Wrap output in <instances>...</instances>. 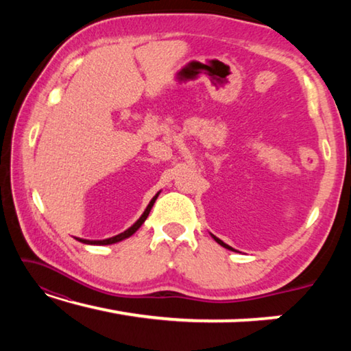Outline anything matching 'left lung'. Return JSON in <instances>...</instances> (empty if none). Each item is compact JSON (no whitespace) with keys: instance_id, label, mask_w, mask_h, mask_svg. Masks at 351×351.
Masks as SVG:
<instances>
[{"instance_id":"1","label":"left lung","mask_w":351,"mask_h":351,"mask_svg":"<svg viewBox=\"0 0 351 351\" xmlns=\"http://www.w3.org/2000/svg\"><path fill=\"white\" fill-rule=\"evenodd\" d=\"M213 237V240H215L217 243H218V245H221L223 247H226V249H230V251H234V249L232 247H230L229 245H226V243L224 241H221V240H219V239H217V237L215 235H212Z\"/></svg>"}]
</instances>
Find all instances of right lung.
Here are the masks:
<instances>
[{"label": "right lung", "mask_w": 351, "mask_h": 351, "mask_svg": "<svg viewBox=\"0 0 351 351\" xmlns=\"http://www.w3.org/2000/svg\"><path fill=\"white\" fill-rule=\"evenodd\" d=\"M156 198H158V195L150 201V204L147 206V209L144 210V213H142L138 221H136V223L132 226V228H128L127 230H123L122 234L111 237V239H105V240H83V239H77V240L82 241V243H85V245H112V243H117V241H122V240L128 239V237H132V235L136 232V230H138V229L141 228V226L144 224V221L147 219L148 213H150L152 207H153V204H154V201H156Z\"/></svg>", "instance_id": "add662e5"}]
</instances>
